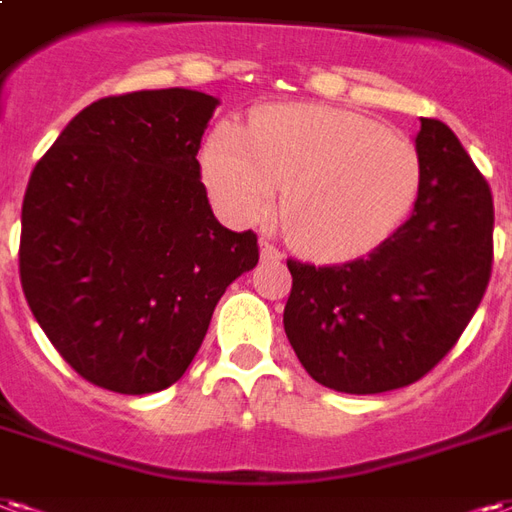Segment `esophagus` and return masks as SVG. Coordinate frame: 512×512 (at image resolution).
<instances>
[{"label": "esophagus", "instance_id": "obj_1", "mask_svg": "<svg viewBox=\"0 0 512 512\" xmlns=\"http://www.w3.org/2000/svg\"><path fill=\"white\" fill-rule=\"evenodd\" d=\"M260 257H263V260H282V252H279V249H276L274 244H268V241H260Z\"/></svg>", "mask_w": 512, "mask_h": 512}]
</instances>
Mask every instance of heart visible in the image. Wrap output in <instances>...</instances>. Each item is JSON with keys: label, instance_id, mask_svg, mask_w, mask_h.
Wrapping results in <instances>:
<instances>
[{"label": "heart", "instance_id": "obj_1", "mask_svg": "<svg viewBox=\"0 0 512 512\" xmlns=\"http://www.w3.org/2000/svg\"><path fill=\"white\" fill-rule=\"evenodd\" d=\"M203 179L233 222L282 219L295 244L328 260L372 252L410 217L423 184L412 140L333 105H276L249 127L219 124L203 149Z\"/></svg>", "mask_w": 512, "mask_h": 512}]
</instances>
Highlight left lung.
Returning a JSON list of instances; mask_svg holds the SVG:
<instances>
[{"label": "left lung", "mask_w": 512, "mask_h": 512, "mask_svg": "<svg viewBox=\"0 0 512 512\" xmlns=\"http://www.w3.org/2000/svg\"><path fill=\"white\" fill-rule=\"evenodd\" d=\"M423 184L410 219L342 266L287 260L285 333L312 380L339 393L418 382L458 342L494 260V200L448 124L420 119Z\"/></svg>", "instance_id": "left-lung-1"}]
</instances>
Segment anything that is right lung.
Segmentation results:
<instances>
[{
  "label": "right lung",
  "mask_w": 512,
  "mask_h": 512,
  "mask_svg": "<svg viewBox=\"0 0 512 512\" xmlns=\"http://www.w3.org/2000/svg\"><path fill=\"white\" fill-rule=\"evenodd\" d=\"M219 100L192 89L102 97L34 165L21 208V287L83 380L157 393L181 380L257 236L219 225L198 149Z\"/></svg>",
  "instance_id": "obj_1"
}]
</instances>
